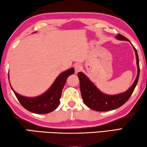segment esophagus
I'll list each match as a JSON object with an SVG mask.
<instances>
[{
    "instance_id": "obj_1",
    "label": "esophagus",
    "mask_w": 147,
    "mask_h": 147,
    "mask_svg": "<svg viewBox=\"0 0 147 147\" xmlns=\"http://www.w3.org/2000/svg\"><path fill=\"white\" fill-rule=\"evenodd\" d=\"M81 69H82V66L80 65L77 64V65H76L75 66H74V71H75L76 73H78V72L80 71Z\"/></svg>"
}]
</instances>
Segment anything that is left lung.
Wrapping results in <instances>:
<instances>
[{
	"label": "left lung",
	"mask_w": 147,
	"mask_h": 147,
	"mask_svg": "<svg viewBox=\"0 0 147 147\" xmlns=\"http://www.w3.org/2000/svg\"><path fill=\"white\" fill-rule=\"evenodd\" d=\"M115 38L119 40L129 41L123 35L119 34ZM135 51L137 65H138V75L134 84L129 88L128 90L124 93H122L115 95H108L104 94L97 89V88L89 80V78L82 73H78V77L80 80V89L82 97L86 105L89 108L98 111H106L113 110L119 108L125 104L133 93L136 86L138 84L140 69L139 64V57L138 52L133 46Z\"/></svg>",
	"instance_id": "1"
}]
</instances>
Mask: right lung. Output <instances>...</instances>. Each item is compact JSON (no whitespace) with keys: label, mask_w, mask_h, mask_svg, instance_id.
<instances>
[{"label":"right lung","mask_w":147,"mask_h":147,"mask_svg":"<svg viewBox=\"0 0 147 147\" xmlns=\"http://www.w3.org/2000/svg\"><path fill=\"white\" fill-rule=\"evenodd\" d=\"M74 73V68H71L61 73L48 91L36 97L29 98L20 95L12 89L11 85L10 86L19 102L27 110L37 114L48 113L55 110L58 107L62 89L67 79Z\"/></svg>","instance_id":"1"}]
</instances>
